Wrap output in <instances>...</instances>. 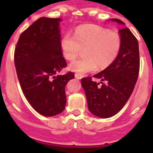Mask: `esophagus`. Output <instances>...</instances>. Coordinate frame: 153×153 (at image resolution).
<instances>
[{
  "label": "esophagus",
  "mask_w": 153,
  "mask_h": 153,
  "mask_svg": "<svg viewBox=\"0 0 153 153\" xmlns=\"http://www.w3.org/2000/svg\"><path fill=\"white\" fill-rule=\"evenodd\" d=\"M75 77L76 78V79H81V78L83 77V75L80 74H75Z\"/></svg>",
  "instance_id": "obj_1"
}]
</instances>
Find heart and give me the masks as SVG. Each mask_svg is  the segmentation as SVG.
Wrapping results in <instances>:
<instances>
[{"mask_svg":"<svg viewBox=\"0 0 153 153\" xmlns=\"http://www.w3.org/2000/svg\"><path fill=\"white\" fill-rule=\"evenodd\" d=\"M67 60H75L84 49L86 57L70 63V70L83 74L105 69L113 63L120 51L122 40L117 32L97 25L86 24L77 27L74 34L65 33L60 41Z\"/></svg>","mask_w":153,"mask_h":153,"instance_id":"obj_1","label":"heart"}]
</instances>
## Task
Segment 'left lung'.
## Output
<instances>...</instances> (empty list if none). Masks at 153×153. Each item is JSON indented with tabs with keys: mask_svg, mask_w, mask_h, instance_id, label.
<instances>
[{
	"mask_svg": "<svg viewBox=\"0 0 153 153\" xmlns=\"http://www.w3.org/2000/svg\"><path fill=\"white\" fill-rule=\"evenodd\" d=\"M124 24L119 19H112ZM122 45L117 59L102 72L81 79L86 93L88 109L100 118H109L122 109L132 94L140 72V51L137 39L129 28L120 30Z\"/></svg>",
	"mask_w": 153,
	"mask_h": 153,
	"instance_id": "obj_1",
	"label": "left lung"
}]
</instances>
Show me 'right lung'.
I'll return each instance as SVG.
<instances>
[{
  "label": "right lung",
  "mask_w": 153,
  "mask_h": 153,
  "mask_svg": "<svg viewBox=\"0 0 153 153\" xmlns=\"http://www.w3.org/2000/svg\"><path fill=\"white\" fill-rule=\"evenodd\" d=\"M60 18L40 17L21 34L14 51V64L24 97L40 114L53 117L63 111L65 86L72 72L56 76L67 67L63 56Z\"/></svg>",
  "instance_id": "obj_1"
}]
</instances>
